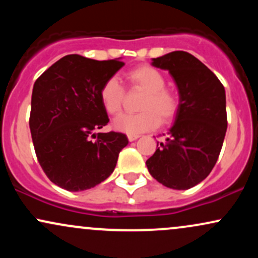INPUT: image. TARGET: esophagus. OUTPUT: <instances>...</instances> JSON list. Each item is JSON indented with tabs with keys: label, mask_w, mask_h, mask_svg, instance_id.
I'll use <instances>...</instances> for the list:
<instances>
[{
	"label": "esophagus",
	"mask_w": 258,
	"mask_h": 258,
	"mask_svg": "<svg viewBox=\"0 0 258 258\" xmlns=\"http://www.w3.org/2000/svg\"><path fill=\"white\" fill-rule=\"evenodd\" d=\"M136 139H138V136H132V135H128V141H130V142H135Z\"/></svg>",
	"instance_id": "esophagus-1"
}]
</instances>
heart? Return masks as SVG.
I'll list each match as a JSON object with an SVG mask.
<instances>
[{
    "label": "heart",
    "mask_w": 258,
    "mask_h": 258,
    "mask_svg": "<svg viewBox=\"0 0 258 258\" xmlns=\"http://www.w3.org/2000/svg\"><path fill=\"white\" fill-rule=\"evenodd\" d=\"M127 81L135 87L146 91L139 104L138 114H122L114 120L112 125L117 131L138 136L156 128L160 121L168 122L174 117L178 109V99L171 91L165 88L164 75L150 65H141L126 74ZM123 88L119 80L111 78L103 84L99 91V99L104 110L116 115L121 110Z\"/></svg>",
    "instance_id": "b5f03b06"
}]
</instances>
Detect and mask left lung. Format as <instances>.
<instances>
[{"label":"left lung","instance_id":"left-lung-1","mask_svg":"<svg viewBox=\"0 0 258 258\" xmlns=\"http://www.w3.org/2000/svg\"><path fill=\"white\" fill-rule=\"evenodd\" d=\"M152 65L170 73L179 102L166 142L146 164L162 185L185 190L209 176L220 155L227 132L226 91L217 76L188 52L153 58Z\"/></svg>","mask_w":258,"mask_h":258}]
</instances>
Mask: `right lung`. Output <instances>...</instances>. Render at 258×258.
Returning a JSON list of instances; mask_svg holds the SVG:
<instances>
[{"label":"right lung","mask_w":258,"mask_h":258,"mask_svg":"<svg viewBox=\"0 0 258 258\" xmlns=\"http://www.w3.org/2000/svg\"><path fill=\"white\" fill-rule=\"evenodd\" d=\"M120 59L65 55L35 82L29 121L32 143L44 173L60 188L81 191L98 185L128 144L123 133H97L109 122L100 87L125 65Z\"/></svg>","instance_id":"right-lung-1"}]
</instances>
